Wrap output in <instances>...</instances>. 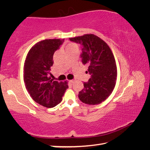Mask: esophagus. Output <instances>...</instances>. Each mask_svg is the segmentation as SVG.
I'll use <instances>...</instances> for the list:
<instances>
[{"instance_id": "34e87169", "label": "esophagus", "mask_w": 150, "mask_h": 150, "mask_svg": "<svg viewBox=\"0 0 150 150\" xmlns=\"http://www.w3.org/2000/svg\"><path fill=\"white\" fill-rule=\"evenodd\" d=\"M73 82H74V80H70L69 81V83H71V84H73Z\"/></svg>"}]
</instances>
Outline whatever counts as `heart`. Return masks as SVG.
Masks as SVG:
<instances>
[{
	"mask_svg": "<svg viewBox=\"0 0 150 150\" xmlns=\"http://www.w3.org/2000/svg\"><path fill=\"white\" fill-rule=\"evenodd\" d=\"M71 47H76V45L75 44H69V45H67V47H66V49H68V48H71Z\"/></svg>",
	"mask_w": 150,
	"mask_h": 150,
	"instance_id": "obj_1",
	"label": "heart"
}]
</instances>
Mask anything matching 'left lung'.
<instances>
[{
	"mask_svg": "<svg viewBox=\"0 0 150 150\" xmlns=\"http://www.w3.org/2000/svg\"><path fill=\"white\" fill-rule=\"evenodd\" d=\"M70 41L81 45L80 57L83 65H88L91 75L84 88L79 93L83 103L90 105L105 101L112 92L116 85L117 69L115 57L106 42L94 34L69 38Z\"/></svg>",
	"mask_w": 150,
	"mask_h": 150,
	"instance_id": "left-lung-1",
	"label": "left lung"
}]
</instances>
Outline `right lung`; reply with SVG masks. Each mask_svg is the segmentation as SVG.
Here are the masks:
<instances>
[{
	"mask_svg": "<svg viewBox=\"0 0 150 150\" xmlns=\"http://www.w3.org/2000/svg\"><path fill=\"white\" fill-rule=\"evenodd\" d=\"M64 39L44 40L38 42L28 54L24 63V80L28 92L35 102L47 108L54 107L62 100L67 83L51 80L53 56Z\"/></svg>",
	"mask_w": 150,
	"mask_h": 150,
	"instance_id": "obj_1",
	"label": "right lung"
}]
</instances>
